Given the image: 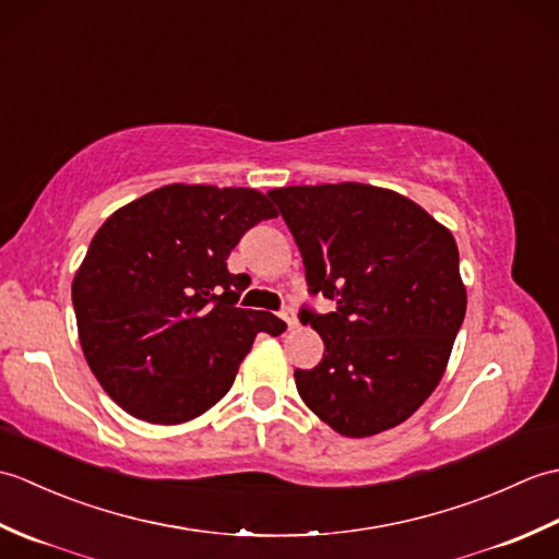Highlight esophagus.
Instances as JSON below:
<instances>
[{"mask_svg":"<svg viewBox=\"0 0 559 559\" xmlns=\"http://www.w3.org/2000/svg\"><path fill=\"white\" fill-rule=\"evenodd\" d=\"M281 319H283V322H286L290 329H295V326H298V317H295V310H293V307L290 305H283L281 307Z\"/></svg>","mask_w":559,"mask_h":559,"instance_id":"1","label":"esophagus"}]
</instances>
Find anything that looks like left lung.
Returning <instances> with one entry per match:
<instances>
[{
  "label": "left lung",
  "instance_id": "left-lung-1",
  "mask_svg": "<svg viewBox=\"0 0 559 559\" xmlns=\"http://www.w3.org/2000/svg\"><path fill=\"white\" fill-rule=\"evenodd\" d=\"M305 264L310 295L334 312L300 310L324 341L295 370L302 401L346 437H370L418 411L444 374L466 317L454 237L391 189L360 182L271 189Z\"/></svg>",
  "mask_w": 559,
  "mask_h": 559
}]
</instances>
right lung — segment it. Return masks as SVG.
<instances>
[{
	"label": "right lung",
	"mask_w": 559,
	"mask_h": 559,
	"mask_svg": "<svg viewBox=\"0 0 559 559\" xmlns=\"http://www.w3.org/2000/svg\"><path fill=\"white\" fill-rule=\"evenodd\" d=\"M276 216L257 189L168 185L93 235L71 286L79 341L127 413L156 425L197 418L228 394L259 331L286 329L271 312L235 307L247 276L225 261Z\"/></svg>",
	"instance_id": "add662e5"
}]
</instances>
